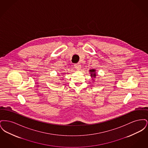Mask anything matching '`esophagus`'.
<instances>
[{"label": "esophagus", "instance_id": "34e87169", "mask_svg": "<svg viewBox=\"0 0 148 148\" xmlns=\"http://www.w3.org/2000/svg\"><path fill=\"white\" fill-rule=\"evenodd\" d=\"M74 67L77 70H80V69L82 68V65L80 64H76L74 65Z\"/></svg>", "mask_w": 148, "mask_h": 148}]
</instances>
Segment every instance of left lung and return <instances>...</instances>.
Returning <instances> with one entry per match:
<instances>
[{
    "label": "left lung",
    "mask_w": 148,
    "mask_h": 148,
    "mask_svg": "<svg viewBox=\"0 0 148 148\" xmlns=\"http://www.w3.org/2000/svg\"><path fill=\"white\" fill-rule=\"evenodd\" d=\"M95 70L94 69H90L89 70V71L90 73V75H91V77H93V78H95L96 77V73H95ZM92 78V79H93Z\"/></svg>",
    "instance_id": "1"
}]
</instances>
